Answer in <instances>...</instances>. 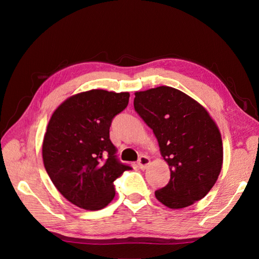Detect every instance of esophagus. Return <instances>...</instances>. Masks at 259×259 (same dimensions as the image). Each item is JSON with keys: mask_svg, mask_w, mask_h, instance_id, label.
Masks as SVG:
<instances>
[{"mask_svg": "<svg viewBox=\"0 0 259 259\" xmlns=\"http://www.w3.org/2000/svg\"><path fill=\"white\" fill-rule=\"evenodd\" d=\"M151 163V160H150V157H147V156H145V155H142L139 157V160H138V166L140 169H146L147 166H148V164Z\"/></svg>", "mask_w": 259, "mask_h": 259, "instance_id": "esophagus-1", "label": "esophagus"}]
</instances>
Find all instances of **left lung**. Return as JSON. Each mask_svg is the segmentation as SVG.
Instances as JSON below:
<instances>
[{"label":"left lung","mask_w":259,"mask_h":259,"mask_svg":"<svg viewBox=\"0 0 259 259\" xmlns=\"http://www.w3.org/2000/svg\"><path fill=\"white\" fill-rule=\"evenodd\" d=\"M134 106L153 130L170 181L155 198L170 209L192 205L208 194L223 165L222 135L202 105L171 87L135 93Z\"/></svg>","instance_id":"obj_1"}]
</instances>
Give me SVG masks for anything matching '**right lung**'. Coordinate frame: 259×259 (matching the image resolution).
I'll use <instances>...</instances> for the list:
<instances>
[{"instance_id": "add662e5", "label": "right lung", "mask_w": 259, "mask_h": 259, "mask_svg": "<svg viewBox=\"0 0 259 259\" xmlns=\"http://www.w3.org/2000/svg\"><path fill=\"white\" fill-rule=\"evenodd\" d=\"M129 93L93 89L61 103L42 144L45 168L60 194L76 207L100 210L115 196L113 182L129 165L117 161L109 139L113 117L128 106Z\"/></svg>"}]
</instances>
